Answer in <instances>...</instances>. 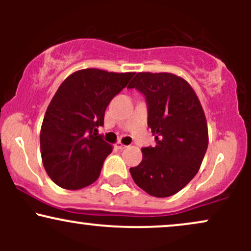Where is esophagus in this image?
<instances>
[{"label": "esophagus", "mask_w": 251, "mask_h": 251, "mask_svg": "<svg viewBox=\"0 0 251 251\" xmlns=\"http://www.w3.org/2000/svg\"><path fill=\"white\" fill-rule=\"evenodd\" d=\"M116 148L118 149V150H124V149H126L127 148V146L126 145H124V144H122L120 142H118L117 144H116Z\"/></svg>", "instance_id": "34e87169"}]
</instances>
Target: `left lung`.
<instances>
[{"mask_svg":"<svg viewBox=\"0 0 251 251\" xmlns=\"http://www.w3.org/2000/svg\"><path fill=\"white\" fill-rule=\"evenodd\" d=\"M128 88L145 97L148 125L157 145L143 148L129 169L134 183L153 197L177 194L197 175L208 149L205 114L191 86L171 73H138Z\"/></svg>","mask_w":251,"mask_h":251,"instance_id":"left-lung-1","label":"left lung"}]
</instances>
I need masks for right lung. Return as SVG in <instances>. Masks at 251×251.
<instances>
[{
	"mask_svg": "<svg viewBox=\"0 0 251 251\" xmlns=\"http://www.w3.org/2000/svg\"><path fill=\"white\" fill-rule=\"evenodd\" d=\"M134 73L77 71L61 83L43 118L40 148L46 172L56 185L77 190L99 177L112 146L96 133L111 100Z\"/></svg>",
	"mask_w": 251,
	"mask_h": 251,
	"instance_id": "right-lung-1",
	"label": "right lung"
}]
</instances>
